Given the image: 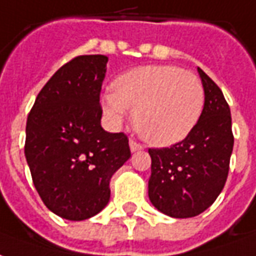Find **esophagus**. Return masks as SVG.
I'll return each mask as SVG.
<instances>
[{
  "label": "esophagus",
  "mask_w": 256,
  "mask_h": 256,
  "mask_svg": "<svg viewBox=\"0 0 256 256\" xmlns=\"http://www.w3.org/2000/svg\"><path fill=\"white\" fill-rule=\"evenodd\" d=\"M130 148L132 152H135V151H139V150H143V146H142L140 143H138V142L132 140L130 139Z\"/></svg>",
  "instance_id": "34e87169"
}]
</instances>
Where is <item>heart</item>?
<instances>
[{
  "instance_id": "obj_1",
  "label": "heart",
  "mask_w": 256,
  "mask_h": 256,
  "mask_svg": "<svg viewBox=\"0 0 256 256\" xmlns=\"http://www.w3.org/2000/svg\"><path fill=\"white\" fill-rule=\"evenodd\" d=\"M200 80L174 65H146L118 76L100 95L102 109L121 124L134 109V126L151 144L170 146L186 139L202 114Z\"/></svg>"
}]
</instances>
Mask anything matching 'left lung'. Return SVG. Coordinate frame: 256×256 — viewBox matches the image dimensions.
Returning <instances> with one entry per match:
<instances>
[{"mask_svg":"<svg viewBox=\"0 0 256 256\" xmlns=\"http://www.w3.org/2000/svg\"><path fill=\"white\" fill-rule=\"evenodd\" d=\"M204 106L191 134L165 148H148L152 206L173 218L199 216L212 206L226 182L233 150L232 117L222 91L198 68Z\"/></svg>","mask_w":256,"mask_h":256,"instance_id":"8db88e82","label":"left lung"}]
</instances>
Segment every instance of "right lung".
Masks as SVG:
<instances>
[{"label": "right lung", "instance_id": "obj_1", "mask_svg": "<svg viewBox=\"0 0 256 256\" xmlns=\"http://www.w3.org/2000/svg\"><path fill=\"white\" fill-rule=\"evenodd\" d=\"M108 57L79 56L44 86L30 112L24 154L44 206L83 221L110 199L112 176L130 156L128 138L100 126Z\"/></svg>", "mask_w": 256, "mask_h": 256}]
</instances>
